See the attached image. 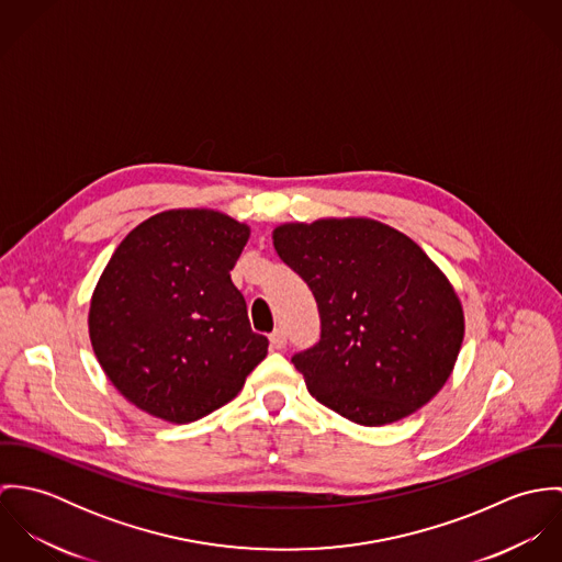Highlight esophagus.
Returning <instances> with one entry per match:
<instances>
[{
  "mask_svg": "<svg viewBox=\"0 0 562 562\" xmlns=\"http://www.w3.org/2000/svg\"><path fill=\"white\" fill-rule=\"evenodd\" d=\"M285 344H288V335H285L283 328H277V330L270 333V346H272L274 350H283Z\"/></svg>",
  "mask_w": 562,
  "mask_h": 562,
  "instance_id": "1",
  "label": "esophagus"
}]
</instances>
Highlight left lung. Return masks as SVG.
I'll list each match as a JSON object with an SVG mask.
<instances>
[{
  "mask_svg": "<svg viewBox=\"0 0 562 562\" xmlns=\"http://www.w3.org/2000/svg\"><path fill=\"white\" fill-rule=\"evenodd\" d=\"M279 257L310 285L321 341L292 357L310 394L361 426L415 413L450 379L465 316L439 266L372 218L285 223Z\"/></svg>",
  "mask_w": 562,
  "mask_h": 562,
  "instance_id": "left-lung-1",
  "label": "left lung"
}]
</instances>
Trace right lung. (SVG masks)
Wrapping results in <instances>:
<instances>
[{
  "instance_id": "1",
  "label": "right lung",
  "mask_w": 562,
  "mask_h": 562,
  "mask_svg": "<svg viewBox=\"0 0 562 562\" xmlns=\"http://www.w3.org/2000/svg\"><path fill=\"white\" fill-rule=\"evenodd\" d=\"M250 227L216 210L160 212L121 241L90 299V344L140 411L188 424L234 401L268 339L232 270Z\"/></svg>"
}]
</instances>
